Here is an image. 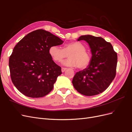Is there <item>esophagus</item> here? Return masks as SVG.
<instances>
[{"instance_id": "1", "label": "esophagus", "mask_w": 132, "mask_h": 132, "mask_svg": "<svg viewBox=\"0 0 132 132\" xmlns=\"http://www.w3.org/2000/svg\"><path fill=\"white\" fill-rule=\"evenodd\" d=\"M67 68H62V72H64V71H65V70H67Z\"/></svg>"}]
</instances>
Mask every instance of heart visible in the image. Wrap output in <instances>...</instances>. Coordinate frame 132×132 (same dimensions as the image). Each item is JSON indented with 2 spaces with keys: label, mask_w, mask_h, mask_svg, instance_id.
<instances>
[{
  "label": "heart",
  "mask_w": 132,
  "mask_h": 132,
  "mask_svg": "<svg viewBox=\"0 0 132 132\" xmlns=\"http://www.w3.org/2000/svg\"><path fill=\"white\" fill-rule=\"evenodd\" d=\"M48 53L53 61L61 62L68 55L69 57L64 62V64L70 67H77L80 69H85L91 63L90 54L86 51L84 45L79 42L67 43L63 48L57 45L51 46Z\"/></svg>",
  "instance_id": "b5f03b06"
}]
</instances>
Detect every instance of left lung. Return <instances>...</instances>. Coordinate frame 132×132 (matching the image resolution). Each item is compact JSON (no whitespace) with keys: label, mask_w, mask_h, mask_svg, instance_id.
Segmentation results:
<instances>
[{"label":"left lung","mask_w":132,"mask_h":132,"mask_svg":"<svg viewBox=\"0 0 132 132\" xmlns=\"http://www.w3.org/2000/svg\"><path fill=\"white\" fill-rule=\"evenodd\" d=\"M80 40L89 43L93 55L90 65L75 74L72 83L82 95H97L104 91L116 77L117 54L111 44L102 37L84 35L78 39Z\"/></svg>","instance_id":"8db88e82"}]
</instances>
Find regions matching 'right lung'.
Returning a JSON list of instances; mask_svg holds the SVG:
<instances>
[{"instance_id": "1", "label": "right lung", "mask_w": 132, "mask_h": 132, "mask_svg": "<svg viewBox=\"0 0 132 132\" xmlns=\"http://www.w3.org/2000/svg\"><path fill=\"white\" fill-rule=\"evenodd\" d=\"M63 42L50 32L39 29L28 34L17 43L9 57V66L12 82L20 93L39 98L52 90L62 71L48 50L51 46Z\"/></svg>"}]
</instances>
